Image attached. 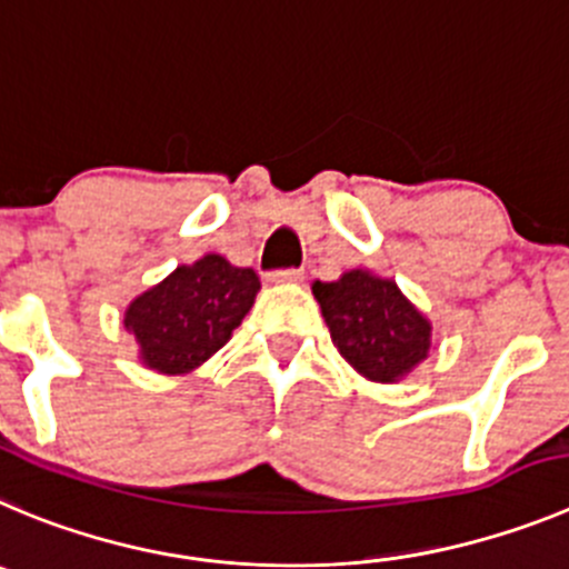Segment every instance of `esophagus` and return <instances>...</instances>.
Instances as JSON below:
<instances>
[{
	"mask_svg": "<svg viewBox=\"0 0 569 569\" xmlns=\"http://www.w3.org/2000/svg\"><path fill=\"white\" fill-rule=\"evenodd\" d=\"M272 283H300L302 269H278V272H269Z\"/></svg>",
	"mask_w": 569,
	"mask_h": 569,
	"instance_id": "34e87169",
	"label": "esophagus"
}]
</instances>
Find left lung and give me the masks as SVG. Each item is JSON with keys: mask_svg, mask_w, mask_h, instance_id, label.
<instances>
[{"mask_svg": "<svg viewBox=\"0 0 569 569\" xmlns=\"http://www.w3.org/2000/svg\"><path fill=\"white\" fill-rule=\"evenodd\" d=\"M311 291L333 345L365 379L392 385L427 359L432 326L392 280L350 269L333 283L317 280Z\"/></svg>", "mask_w": 569, "mask_h": 569, "instance_id": "obj_1", "label": "left lung"}]
</instances>
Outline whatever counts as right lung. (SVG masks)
<instances>
[{
    "label": "right lung",
    "mask_w": 569,
    "mask_h": 569,
    "mask_svg": "<svg viewBox=\"0 0 569 569\" xmlns=\"http://www.w3.org/2000/svg\"><path fill=\"white\" fill-rule=\"evenodd\" d=\"M258 289L252 269L204 254L142 291L126 309L123 322L140 345L146 368L168 376L190 373L230 342Z\"/></svg>",
    "instance_id": "1"
}]
</instances>
